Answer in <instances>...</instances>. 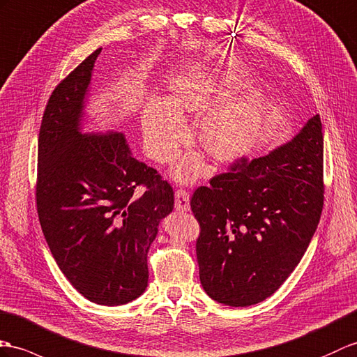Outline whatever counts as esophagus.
<instances>
[{"instance_id":"esophagus-1","label":"esophagus","mask_w":357,"mask_h":357,"mask_svg":"<svg viewBox=\"0 0 357 357\" xmlns=\"http://www.w3.org/2000/svg\"><path fill=\"white\" fill-rule=\"evenodd\" d=\"M176 211L178 212H189L190 204H189V192L185 189H177L176 190Z\"/></svg>"}]
</instances>
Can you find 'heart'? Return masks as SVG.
<instances>
[{
	"instance_id": "obj_1",
	"label": "heart",
	"mask_w": 357,
	"mask_h": 357,
	"mask_svg": "<svg viewBox=\"0 0 357 357\" xmlns=\"http://www.w3.org/2000/svg\"><path fill=\"white\" fill-rule=\"evenodd\" d=\"M224 92L225 84L218 78L203 71H190L174 78L168 101L149 100L142 112V132L150 158L162 163L176 158L186 135L181 113H202ZM264 112L265 97L259 89L221 100L198 121V146L216 162L241 158L255 144L262 127ZM198 169L195 159L185 158L174 172L180 181H189L197 177Z\"/></svg>"
}]
</instances>
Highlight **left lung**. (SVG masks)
Here are the masks:
<instances>
[{
	"mask_svg": "<svg viewBox=\"0 0 357 357\" xmlns=\"http://www.w3.org/2000/svg\"><path fill=\"white\" fill-rule=\"evenodd\" d=\"M323 145L315 115L291 141L195 190L199 282L212 300L264 301L300 264L323 211Z\"/></svg>",
	"mask_w": 357,
	"mask_h": 357,
	"instance_id": "8db88e82",
	"label": "left lung"
}]
</instances>
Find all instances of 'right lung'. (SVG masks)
<instances>
[{
    "instance_id": "add662e5",
    "label": "right lung",
    "mask_w": 357,
    "mask_h": 357,
    "mask_svg": "<svg viewBox=\"0 0 357 357\" xmlns=\"http://www.w3.org/2000/svg\"><path fill=\"white\" fill-rule=\"evenodd\" d=\"M86 57L51 93L38 144L36 203L60 271L104 306L136 300L149 284L146 255L174 208V190L133 158L123 132H84L95 60ZM144 185L141 195L135 188Z\"/></svg>"
}]
</instances>
